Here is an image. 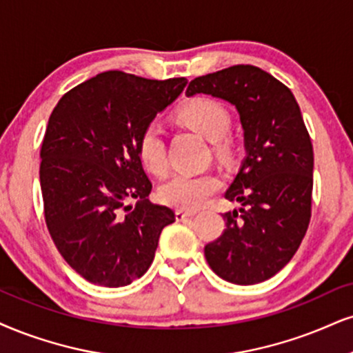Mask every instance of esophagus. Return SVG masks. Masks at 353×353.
<instances>
[{
    "label": "esophagus",
    "instance_id": "obj_1",
    "mask_svg": "<svg viewBox=\"0 0 353 353\" xmlns=\"http://www.w3.org/2000/svg\"><path fill=\"white\" fill-rule=\"evenodd\" d=\"M176 219L178 221H181V219H185V217H190V216H194L196 214V211H188V210H176Z\"/></svg>",
    "mask_w": 353,
    "mask_h": 353
}]
</instances>
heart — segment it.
I'll return each instance as SVG.
<instances>
[{"instance_id":"heart-1","label":"heart","mask_w":353,"mask_h":353,"mask_svg":"<svg viewBox=\"0 0 353 353\" xmlns=\"http://www.w3.org/2000/svg\"><path fill=\"white\" fill-rule=\"evenodd\" d=\"M180 119L208 141L214 142L219 155L229 154L225 134L230 129V114L224 104L211 98H198L186 103L178 112ZM137 154L143 167L152 173H163L167 168V149L162 124L152 121L137 137ZM219 178L212 173H176L160 186V199L180 210H198L219 190Z\"/></svg>"}]
</instances>
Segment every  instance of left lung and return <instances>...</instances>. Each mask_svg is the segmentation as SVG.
Segmentation results:
<instances>
[{"mask_svg": "<svg viewBox=\"0 0 353 353\" xmlns=\"http://www.w3.org/2000/svg\"><path fill=\"white\" fill-rule=\"evenodd\" d=\"M210 94L236 106L243 157L225 199V229L204 247L217 276L255 285L276 275L296 254L311 219L312 143L290 88L254 65H234L191 81L186 97Z\"/></svg>", "mask_w": 353, "mask_h": 353, "instance_id": "left-lung-1", "label": "left lung"}]
</instances>
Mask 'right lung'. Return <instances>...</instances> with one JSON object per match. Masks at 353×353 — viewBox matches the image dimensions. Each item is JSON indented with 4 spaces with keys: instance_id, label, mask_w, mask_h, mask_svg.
I'll return each instance as SVG.
<instances>
[{
    "instance_id": "1",
    "label": "right lung",
    "mask_w": 353,
    "mask_h": 353,
    "mask_svg": "<svg viewBox=\"0 0 353 353\" xmlns=\"http://www.w3.org/2000/svg\"><path fill=\"white\" fill-rule=\"evenodd\" d=\"M188 83L104 72L65 93L41 149L46 223L57 249L86 281L108 288L141 278L175 212L149 201L137 137ZM128 199H137L134 207Z\"/></svg>"
}]
</instances>
